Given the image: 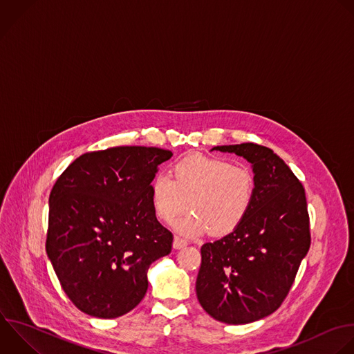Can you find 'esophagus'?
<instances>
[{
	"label": "esophagus",
	"mask_w": 354,
	"mask_h": 354,
	"mask_svg": "<svg viewBox=\"0 0 354 354\" xmlns=\"http://www.w3.org/2000/svg\"><path fill=\"white\" fill-rule=\"evenodd\" d=\"M186 245H187V242L185 239H182L179 236H175V239H174V249H182Z\"/></svg>",
	"instance_id": "esophagus-1"
}]
</instances>
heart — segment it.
<instances>
[{
    "instance_id": "heart-1",
    "label": "heart",
    "mask_w": 354,
    "mask_h": 354,
    "mask_svg": "<svg viewBox=\"0 0 354 354\" xmlns=\"http://www.w3.org/2000/svg\"><path fill=\"white\" fill-rule=\"evenodd\" d=\"M171 177L153 178L151 207L160 221L171 223L187 209L189 201L192 214L175 223L185 236H198L207 230L212 236H225L236 230L252 211L257 182L248 167L190 154L171 167Z\"/></svg>"
}]
</instances>
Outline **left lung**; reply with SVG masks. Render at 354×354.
Wrapping results in <instances>:
<instances>
[{"label": "left lung", "mask_w": 354, "mask_h": 354, "mask_svg": "<svg viewBox=\"0 0 354 354\" xmlns=\"http://www.w3.org/2000/svg\"><path fill=\"white\" fill-rule=\"evenodd\" d=\"M212 150L246 158L257 192L252 211L236 230L201 246L196 293L216 321L249 324L279 308L310 249L306 193L290 168L268 147L242 143Z\"/></svg>", "instance_id": "obj_1"}]
</instances>
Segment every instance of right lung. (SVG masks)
I'll return each instance as SVG.
<instances>
[{"mask_svg":"<svg viewBox=\"0 0 354 354\" xmlns=\"http://www.w3.org/2000/svg\"><path fill=\"white\" fill-rule=\"evenodd\" d=\"M171 157L142 146L91 151L53 186L46 250L80 311L97 318L129 313L147 292L150 264L171 253L174 234L150 200L158 165Z\"/></svg>","mask_w":354,"mask_h":354,"instance_id":"right-lung-1","label":"right lung"}]
</instances>
